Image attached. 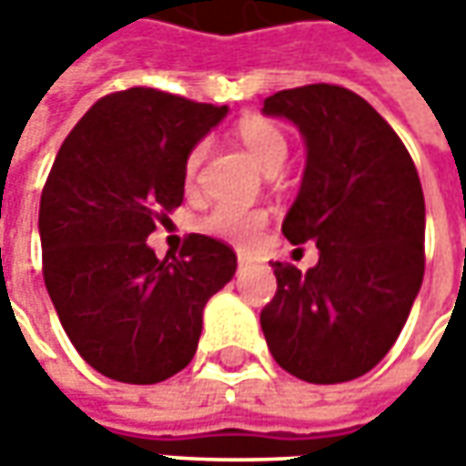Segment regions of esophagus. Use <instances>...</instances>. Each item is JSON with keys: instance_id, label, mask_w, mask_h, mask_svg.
<instances>
[{"instance_id": "34e87169", "label": "esophagus", "mask_w": 466, "mask_h": 466, "mask_svg": "<svg viewBox=\"0 0 466 466\" xmlns=\"http://www.w3.org/2000/svg\"><path fill=\"white\" fill-rule=\"evenodd\" d=\"M254 257H251V254H238V269H248V267H254Z\"/></svg>"}]
</instances>
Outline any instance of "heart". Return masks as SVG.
Instances as JSON below:
<instances>
[{"label": "heart", "instance_id": "heart-1", "mask_svg": "<svg viewBox=\"0 0 466 466\" xmlns=\"http://www.w3.org/2000/svg\"><path fill=\"white\" fill-rule=\"evenodd\" d=\"M238 137L246 145V150L254 155V160L264 170L282 168L288 160V137L279 132L272 121L259 116L243 118L238 127ZM205 157V145H197L187 160V178H194V173L199 168ZM267 223V215L261 209H248V207L236 205H218L212 207L202 218V230L218 238H228L236 243H248L261 230V225Z\"/></svg>", "mask_w": 466, "mask_h": 466}]
</instances>
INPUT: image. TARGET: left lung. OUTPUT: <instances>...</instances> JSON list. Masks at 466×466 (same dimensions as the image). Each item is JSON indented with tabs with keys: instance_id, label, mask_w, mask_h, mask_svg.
<instances>
[{
	"instance_id": "8db88e82",
	"label": "left lung",
	"mask_w": 466,
	"mask_h": 466,
	"mask_svg": "<svg viewBox=\"0 0 466 466\" xmlns=\"http://www.w3.org/2000/svg\"><path fill=\"white\" fill-rule=\"evenodd\" d=\"M306 142V168L282 220L290 243H316L303 275L275 261L278 293L261 331L279 368L309 384L368 373L397 342L425 272V199L415 163L379 111L339 85L264 100Z\"/></svg>"
}]
</instances>
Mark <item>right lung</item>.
Returning a JSON list of instances; mask_svg holds the SVG:
<instances>
[{
	"mask_svg": "<svg viewBox=\"0 0 466 466\" xmlns=\"http://www.w3.org/2000/svg\"><path fill=\"white\" fill-rule=\"evenodd\" d=\"M228 106L129 87L100 98L48 173L38 233L44 279L85 363L124 384H157L197 352L209 298L236 275L223 241L191 233L157 259L155 220L184 202L187 160Z\"/></svg>",
	"mask_w": 466,
	"mask_h": 466,
	"instance_id": "right-lung-1",
	"label": "right lung"
}]
</instances>
